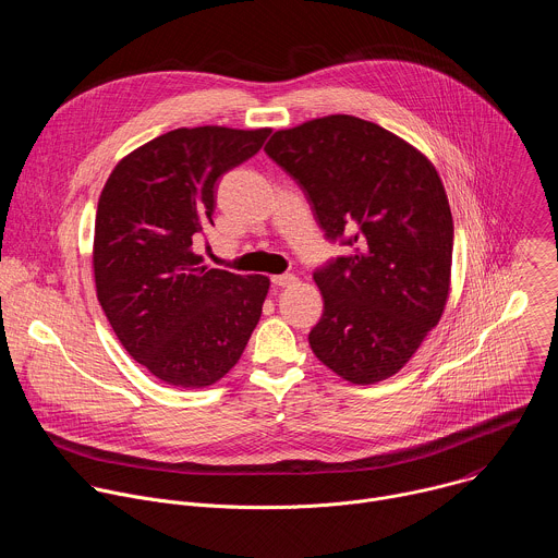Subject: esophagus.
<instances>
[{
	"label": "esophagus",
	"mask_w": 558,
	"mask_h": 558,
	"mask_svg": "<svg viewBox=\"0 0 558 558\" xmlns=\"http://www.w3.org/2000/svg\"><path fill=\"white\" fill-rule=\"evenodd\" d=\"M295 276L293 274H280V276H271V284H276V287H291V284H295Z\"/></svg>",
	"instance_id": "34e87169"
}]
</instances>
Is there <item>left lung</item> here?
Segmentation results:
<instances>
[{
    "label": "left lung",
    "mask_w": 558,
    "mask_h": 558,
    "mask_svg": "<svg viewBox=\"0 0 558 558\" xmlns=\"http://www.w3.org/2000/svg\"><path fill=\"white\" fill-rule=\"evenodd\" d=\"M304 192L327 241L349 247L313 271L325 298L315 357L353 384L400 371L450 291L452 214L428 158L377 123L331 114L265 145Z\"/></svg>",
    "instance_id": "left-lung-1"
}]
</instances>
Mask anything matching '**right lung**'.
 Wrapping results in <instances>:
<instances>
[{
	"label": "right lung",
	"mask_w": 558,
	"mask_h": 558,
	"mask_svg": "<svg viewBox=\"0 0 558 558\" xmlns=\"http://www.w3.org/2000/svg\"><path fill=\"white\" fill-rule=\"evenodd\" d=\"M271 130L179 128L121 158L99 196L97 298L123 349L179 388L218 381L263 313L267 276L207 269L194 241L211 222L216 181Z\"/></svg>",
	"instance_id": "1"
}]
</instances>
